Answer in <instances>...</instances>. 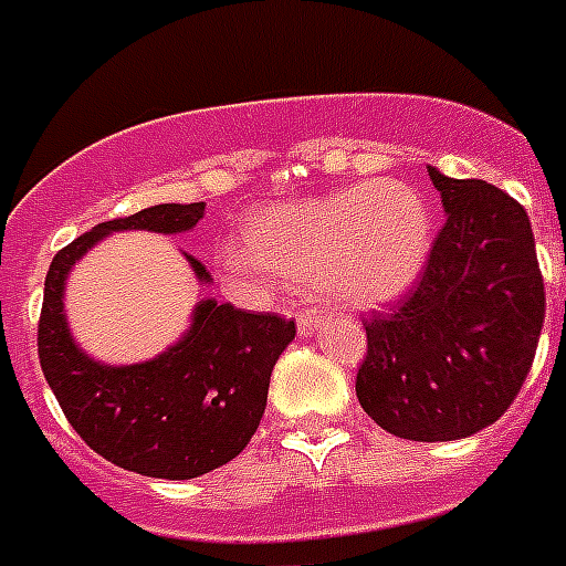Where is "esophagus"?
I'll return each mask as SVG.
<instances>
[{
    "label": "esophagus",
    "mask_w": 566,
    "mask_h": 566,
    "mask_svg": "<svg viewBox=\"0 0 566 566\" xmlns=\"http://www.w3.org/2000/svg\"><path fill=\"white\" fill-rule=\"evenodd\" d=\"M296 325H298V334H314L319 325H323V316H319V311H314V307H302L296 314Z\"/></svg>",
    "instance_id": "1"
}]
</instances>
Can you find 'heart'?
Returning <instances> with one entry per match:
<instances>
[{
    "label": "heart",
    "mask_w": 566,
    "mask_h": 566,
    "mask_svg": "<svg viewBox=\"0 0 566 566\" xmlns=\"http://www.w3.org/2000/svg\"><path fill=\"white\" fill-rule=\"evenodd\" d=\"M430 243L424 197L401 179H375L252 211L247 250L229 255V270L261 284L323 279L343 302L375 307L410 291Z\"/></svg>",
    "instance_id": "obj_1"
}]
</instances>
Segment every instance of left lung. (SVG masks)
Returning a JSON list of instances; mask_svg holds the SVG:
<instances>
[{
	"label": "left lung",
	"mask_w": 566,
	"mask_h": 566,
	"mask_svg": "<svg viewBox=\"0 0 566 566\" xmlns=\"http://www.w3.org/2000/svg\"><path fill=\"white\" fill-rule=\"evenodd\" d=\"M448 211L416 287L363 319L357 401L387 433L453 442L494 424L521 392L544 325L530 218L485 179L430 168Z\"/></svg>",
	"instance_id": "obj_1"
}]
</instances>
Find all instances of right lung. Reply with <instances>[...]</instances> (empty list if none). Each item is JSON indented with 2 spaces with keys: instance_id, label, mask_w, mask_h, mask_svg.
<instances>
[{
  "instance_id": "add662e5",
  "label": "right lung",
  "mask_w": 566,
  "mask_h": 566,
  "mask_svg": "<svg viewBox=\"0 0 566 566\" xmlns=\"http://www.w3.org/2000/svg\"><path fill=\"white\" fill-rule=\"evenodd\" d=\"M206 203H163L104 220L54 255L45 273L36 352L60 410L95 453L142 476L195 480L235 459L268 407L273 366L296 323L203 298L177 346L154 360L104 366L75 346L63 316V284L90 247L122 229L177 235L197 227ZM200 282L211 275L186 255Z\"/></svg>"
}]
</instances>
